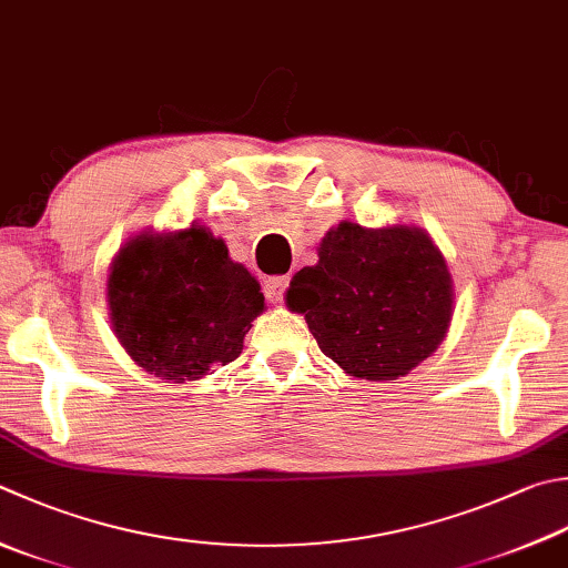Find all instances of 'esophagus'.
Instances as JSON below:
<instances>
[{"mask_svg": "<svg viewBox=\"0 0 568 568\" xmlns=\"http://www.w3.org/2000/svg\"><path fill=\"white\" fill-rule=\"evenodd\" d=\"M286 286H288V276H270V280H264V296H266V302L280 304L282 298H284Z\"/></svg>", "mask_w": 568, "mask_h": 568, "instance_id": "1", "label": "esophagus"}]
</instances>
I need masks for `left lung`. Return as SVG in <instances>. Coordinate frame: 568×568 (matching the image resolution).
I'll use <instances>...</instances> for the list:
<instances>
[{
  "label": "left lung",
  "instance_id": "1",
  "mask_svg": "<svg viewBox=\"0 0 568 568\" xmlns=\"http://www.w3.org/2000/svg\"><path fill=\"white\" fill-rule=\"evenodd\" d=\"M286 304L351 376L395 381L443 344L453 282L423 230L341 222L321 240L318 262L294 274Z\"/></svg>",
  "mask_w": 568,
  "mask_h": 568
}]
</instances>
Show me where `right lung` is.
Returning a JSON list of instances; mask_svg holds the SVG:
<instances>
[{
    "mask_svg": "<svg viewBox=\"0 0 568 568\" xmlns=\"http://www.w3.org/2000/svg\"><path fill=\"white\" fill-rule=\"evenodd\" d=\"M109 306L128 356L158 378L183 383L240 356L264 296L224 242L192 224L128 242L111 266Z\"/></svg>",
    "mask_w": 568,
    "mask_h": 568,
    "instance_id": "obj_1",
    "label": "right lung"
}]
</instances>
